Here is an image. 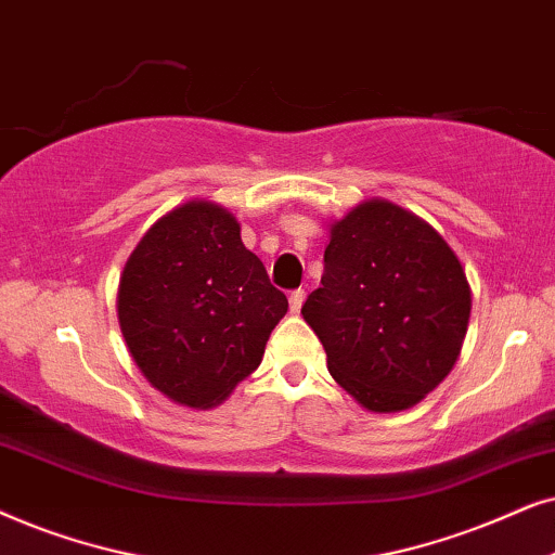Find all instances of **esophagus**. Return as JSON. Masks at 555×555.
Returning <instances> with one entry per match:
<instances>
[{
  "label": "esophagus",
  "mask_w": 555,
  "mask_h": 555,
  "mask_svg": "<svg viewBox=\"0 0 555 555\" xmlns=\"http://www.w3.org/2000/svg\"><path fill=\"white\" fill-rule=\"evenodd\" d=\"M305 299H307V292H305V289H294V292H292V297H289V307H292V312H299L301 305H305Z\"/></svg>",
  "instance_id": "34e87169"
}]
</instances>
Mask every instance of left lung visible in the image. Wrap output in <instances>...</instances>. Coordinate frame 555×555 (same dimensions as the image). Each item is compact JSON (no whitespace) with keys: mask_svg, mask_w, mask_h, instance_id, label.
Returning a JSON list of instances; mask_svg holds the SVG:
<instances>
[{"mask_svg":"<svg viewBox=\"0 0 555 555\" xmlns=\"http://www.w3.org/2000/svg\"><path fill=\"white\" fill-rule=\"evenodd\" d=\"M469 312L467 273L449 243L378 197L332 223L322 286L301 307L332 378L375 413L411 409L447 378Z\"/></svg>","mask_w":555,"mask_h":555,"instance_id":"left-lung-1","label":"left lung"}]
</instances>
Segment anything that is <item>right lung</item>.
I'll return each mask as SVG.
<instances>
[{
	"instance_id": "obj_1",
	"label": "right lung",
	"mask_w": 555,
	"mask_h": 555,
	"mask_svg": "<svg viewBox=\"0 0 555 555\" xmlns=\"http://www.w3.org/2000/svg\"><path fill=\"white\" fill-rule=\"evenodd\" d=\"M116 309L144 378L169 401L212 409L261 365L289 301L243 246L233 212L190 201L139 241Z\"/></svg>"
}]
</instances>
